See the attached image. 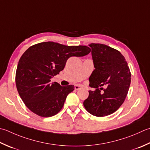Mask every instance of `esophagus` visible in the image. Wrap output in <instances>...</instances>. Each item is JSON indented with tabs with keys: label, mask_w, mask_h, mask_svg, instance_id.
Listing matches in <instances>:
<instances>
[{
	"label": "esophagus",
	"mask_w": 150,
	"mask_h": 150,
	"mask_svg": "<svg viewBox=\"0 0 150 150\" xmlns=\"http://www.w3.org/2000/svg\"><path fill=\"white\" fill-rule=\"evenodd\" d=\"M81 88V86H79V85H75V89L76 90H80Z\"/></svg>",
	"instance_id": "1"
}]
</instances>
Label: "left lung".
<instances>
[{"label": "left lung", "mask_w": 150, "mask_h": 150, "mask_svg": "<svg viewBox=\"0 0 150 150\" xmlns=\"http://www.w3.org/2000/svg\"><path fill=\"white\" fill-rule=\"evenodd\" d=\"M89 46L95 67L89 77V86L96 90L88 91V98L83 105L91 114L103 117L116 112L124 102L131 84V72L118 50L101 43ZM104 85L107 88L102 93L98 87Z\"/></svg>", "instance_id": "left-lung-1"}]
</instances>
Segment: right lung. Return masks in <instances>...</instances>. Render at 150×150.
<instances>
[{
	"label": "right lung",
	"mask_w": 150,
	"mask_h": 150,
	"mask_svg": "<svg viewBox=\"0 0 150 150\" xmlns=\"http://www.w3.org/2000/svg\"><path fill=\"white\" fill-rule=\"evenodd\" d=\"M90 51L87 46H67L52 42L38 43L26 50L17 65L16 83L28 109L42 117L59 112L75 88L51 83V79L62 71L69 57H84Z\"/></svg>",
	"instance_id": "add662e5"
}]
</instances>
